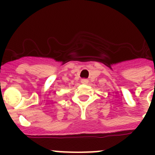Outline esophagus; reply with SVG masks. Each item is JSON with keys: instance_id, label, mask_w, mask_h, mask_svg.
Wrapping results in <instances>:
<instances>
[{"instance_id": "esophagus-1", "label": "esophagus", "mask_w": 155, "mask_h": 155, "mask_svg": "<svg viewBox=\"0 0 155 155\" xmlns=\"http://www.w3.org/2000/svg\"><path fill=\"white\" fill-rule=\"evenodd\" d=\"M81 82L83 84H87V83H88V80L86 78H83V79H81Z\"/></svg>"}]
</instances>
